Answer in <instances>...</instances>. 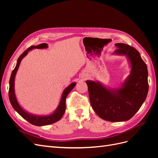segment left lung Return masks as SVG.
<instances>
[{
    "mask_svg": "<svg viewBox=\"0 0 158 158\" xmlns=\"http://www.w3.org/2000/svg\"><path fill=\"white\" fill-rule=\"evenodd\" d=\"M114 53L127 55L131 73L123 87L107 89L99 83L86 81L89 97L94 111L104 120L125 121L131 118L144 102L148 92L146 64L135 48L125 44H116Z\"/></svg>",
    "mask_w": 158,
    "mask_h": 158,
    "instance_id": "obj_1",
    "label": "left lung"
}]
</instances>
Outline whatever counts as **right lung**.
Masks as SVG:
<instances>
[{
	"label": "right lung",
	"instance_id": "obj_1",
	"mask_svg": "<svg viewBox=\"0 0 158 158\" xmlns=\"http://www.w3.org/2000/svg\"><path fill=\"white\" fill-rule=\"evenodd\" d=\"M47 44H41L37 46L32 45L23 52V53L19 56V58L17 60V64H16V67L12 72L10 78V82H9L8 96H9V99H10V102L12 105V106L19 113V114H20L23 118L26 119V121H27L30 123L32 124V125H35V126H44V125H50V124L54 123L60 120V119L62 118V117L63 116L65 109H66V97H67V95H69L70 91L74 88V87L76 85L75 82L71 84L69 86H68V88H66L64 90L63 95H62L61 99H60V102L58 108L56 109V110L53 113L50 114V115H48V116L33 115V114L26 112L24 110H23L22 107L19 106L15 96V94H14V78H15L16 72L18 69L19 66H20L21 60L23 57L27 54V52L33 49H44V48H47Z\"/></svg>",
	"mask_w": 158,
	"mask_h": 158
}]
</instances>
